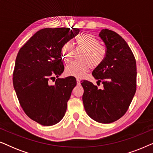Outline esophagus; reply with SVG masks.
<instances>
[{
    "mask_svg": "<svg viewBox=\"0 0 153 153\" xmlns=\"http://www.w3.org/2000/svg\"><path fill=\"white\" fill-rule=\"evenodd\" d=\"M76 83L77 85H80L81 83V80L79 78H76Z\"/></svg>",
    "mask_w": 153,
    "mask_h": 153,
    "instance_id": "obj_1",
    "label": "esophagus"
}]
</instances>
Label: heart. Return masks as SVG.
<instances>
[{
	"instance_id": "heart-1",
	"label": "heart",
	"mask_w": 153,
	"mask_h": 153,
	"mask_svg": "<svg viewBox=\"0 0 153 153\" xmlns=\"http://www.w3.org/2000/svg\"><path fill=\"white\" fill-rule=\"evenodd\" d=\"M74 49L72 44L67 42L60 49V54L65 63L70 62L76 51L83 52L79 57L80 62H72L65 68V74L68 76L81 77L91 67L97 68L105 60L106 47L100 45L99 39L93 35L87 33L77 37Z\"/></svg>"
}]
</instances>
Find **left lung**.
<instances>
[{
	"label": "left lung",
	"mask_w": 153,
	"mask_h": 153,
	"mask_svg": "<svg viewBox=\"0 0 153 153\" xmlns=\"http://www.w3.org/2000/svg\"><path fill=\"white\" fill-rule=\"evenodd\" d=\"M100 37L106 49L104 62L93 70L97 85L88 81L81 83L87 114L100 123L115 122L128 110L137 90V65L131 50L122 37L114 31L102 29Z\"/></svg>",
	"instance_id": "left-lung-1"
}]
</instances>
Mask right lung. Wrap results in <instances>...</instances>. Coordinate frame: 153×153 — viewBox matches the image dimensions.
Masks as SVG:
<instances>
[{"label":"right lung","mask_w":153,"mask_h":153,"mask_svg":"<svg viewBox=\"0 0 153 153\" xmlns=\"http://www.w3.org/2000/svg\"><path fill=\"white\" fill-rule=\"evenodd\" d=\"M79 31L70 28L42 29L18 52L12 79L16 96L25 114L44 126L62 120L76 85L74 76H58L65 69L60 49Z\"/></svg>","instance_id":"add662e5"}]
</instances>
